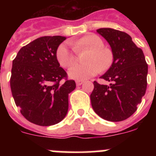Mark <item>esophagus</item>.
Here are the masks:
<instances>
[{
	"instance_id": "esophagus-1",
	"label": "esophagus",
	"mask_w": 156,
	"mask_h": 156,
	"mask_svg": "<svg viewBox=\"0 0 156 156\" xmlns=\"http://www.w3.org/2000/svg\"><path fill=\"white\" fill-rule=\"evenodd\" d=\"M83 83V80H76V86H80Z\"/></svg>"
}]
</instances>
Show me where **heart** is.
<instances>
[{"mask_svg":"<svg viewBox=\"0 0 156 156\" xmlns=\"http://www.w3.org/2000/svg\"><path fill=\"white\" fill-rule=\"evenodd\" d=\"M71 44L77 52L89 50L85 58L86 64L76 65L68 72L71 79L83 80L101 73V69H107L111 66L112 55L108 49L104 48V42L94 34H87ZM56 58L63 68H69L76 62L75 51L68 44H62L56 51Z\"/></svg>","mask_w":156,"mask_h":156,"instance_id":"obj_1","label":"heart"}]
</instances>
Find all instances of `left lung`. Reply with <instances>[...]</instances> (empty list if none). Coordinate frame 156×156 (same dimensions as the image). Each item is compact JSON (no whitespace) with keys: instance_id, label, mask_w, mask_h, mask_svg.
<instances>
[{"instance_id":"obj_1","label":"left lung","mask_w":156,"mask_h":156,"mask_svg":"<svg viewBox=\"0 0 156 156\" xmlns=\"http://www.w3.org/2000/svg\"><path fill=\"white\" fill-rule=\"evenodd\" d=\"M97 32L109 44L113 62L101 76L110 84L94 82L92 108L105 120H125L136 112L145 94L148 65L142 50L127 34L111 28H101Z\"/></svg>"}]
</instances>
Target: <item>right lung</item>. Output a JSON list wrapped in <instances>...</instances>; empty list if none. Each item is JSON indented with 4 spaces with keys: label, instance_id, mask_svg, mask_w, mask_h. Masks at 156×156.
Instances as JSON below:
<instances>
[{
    "label": "right lung",
    "instance_id": "add662e5",
    "mask_svg": "<svg viewBox=\"0 0 156 156\" xmlns=\"http://www.w3.org/2000/svg\"><path fill=\"white\" fill-rule=\"evenodd\" d=\"M66 39L62 36L39 37L23 47L12 62V96L22 115L34 124L55 125L68 112L69 94L76 83L67 79L56 58V51Z\"/></svg>",
    "mask_w": 156,
    "mask_h": 156
}]
</instances>
